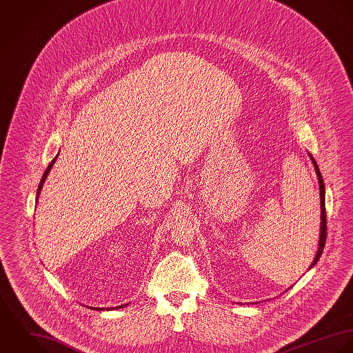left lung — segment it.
<instances>
[{
	"label": "left lung",
	"mask_w": 353,
	"mask_h": 353,
	"mask_svg": "<svg viewBox=\"0 0 353 353\" xmlns=\"http://www.w3.org/2000/svg\"><path fill=\"white\" fill-rule=\"evenodd\" d=\"M312 161L314 163V169H315V173H316V177H318V183H319V196H321V234H319V243H318V252L315 254V259H314L313 264L312 267H314L316 264V261L319 260L321 254H322V250H323V246H325V242H326V208H325V185H323V179L321 176V172H319V168L315 162L313 156H310ZM310 267V268H312Z\"/></svg>",
	"instance_id": "obj_1"
}]
</instances>
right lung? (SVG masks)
I'll return each instance as SVG.
<instances>
[{"instance_id": "obj_1", "label": "right lung", "mask_w": 353, "mask_h": 353, "mask_svg": "<svg viewBox=\"0 0 353 353\" xmlns=\"http://www.w3.org/2000/svg\"><path fill=\"white\" fill-rule=\"evenodd\" d=\"M57 157H58V154L55 156V158L50 162V165L47 166V169L44 170V174H43V177H41V180H40L39 183V188H38V196H39L40 191H41V187H43V183H44V180H46V177H47V174L50 173V170H51V168H52V165H54V162H55V159H57ZM38 199V197H37ZM125 305H123V306H119V307H117V309H121V307H124ZM94 309V307H93ZM114 307H111V309H107V310H112ZM96 310H104V309H99V307H96Z\"/></svg>"}]
</instances>
